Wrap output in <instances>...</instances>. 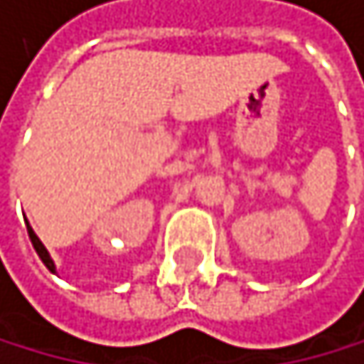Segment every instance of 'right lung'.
<instances>
[{
	"instance_id": "right-lung-1",
	"label": "right lung",
	"mask_w": 364,
	"mask_h": 364,
	"mask_svg": "<svg viewBox=\"0 0 364 364\" xmlns=\"http://www.w3.org/2000/svg\"><path fill=\"white\" fill-rule=\"evenodd\" d=\"M26 229H28V237H31V242H33V247H35V251H37V255L41 258V262H44L50 271H55V264H53V260H50V255H48V251H46V247L39 242V237L35 235V231L26 225Z\"/></svg>"
}]
</instances>
